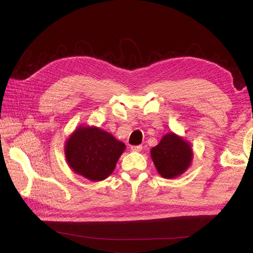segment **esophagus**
Listing matches in <instances>:
<instances>
[{
    "instance_id": "1",
    "label": "esophagus",
    "mask_w": 253,
    "mask_h": 253,
    "mask_svg": "<svg viewBox=\"0 0 253 253\" xmlns=\"http://www.w3.org/2000/svg\"><path fill=\"white\" fill-rule=\"evenodd\" d=\"M131 150L133 152H140L142 150V145H132Z\"/></svg>"
}]
</instances>
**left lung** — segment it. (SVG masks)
I'll list each match as a JSON object with an SVG mask.
<instances>
[{"label": "left lung", "instance_id": "left-lung-1", "mask_svg": "<svg viewBox=\"0 0 253 253\" xmlns=\"http://www.w3.org/2000/svg\"><path fill=\"white\" fill-rule=\"evenodd\" d=\"M151 157L157 172L164 178H175L186 172L193 158L191 145L178 135L166 134L156 147L152 148Z\"/></svg>", "mask_w": 253, "mask_h": 253}]
</instances>
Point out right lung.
Segmentation results:
<instances>
[{"instance_id": "obj_1", "label": "right lung", "mask_w": 253, "mask_h": 253, "mask_svg": "<svg viewBox=\"0 0 253 253\" xmlns=\"http://www.w3.org/2000/svg\"><path fill=\"white\" fill-rule=\"evenodd\" d=\"M126 144L96 126H78L65 142V157L71 169L83 177L100 181L110 176Z\"/></svg>"}]
</instances>
